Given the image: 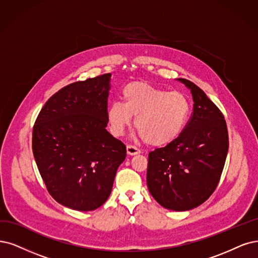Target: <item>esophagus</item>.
Returning a JSON list of instances; mask_svg holds the SVG:
<instances>
[{
    "label": "esophagus",
    "instance_id": "1",
    "mask_svg": "<svg viewBox=\"0 0 258 258\" xmlns=\"http://www.w3.org/2000/svg\"><path fill=\"white\" fill-rule=\"evenodd\" d=\"M126 152L128 155H136L140 153V150L138 148H136L135 146H132V145H127L126 146Z\"/></svg>",
    "mask_w": 258,
    "mask_h": 258
}]
</instances>
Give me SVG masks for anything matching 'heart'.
<instances>
[{"label": "heart", "mask_w": 258, "mask_h": 258, "mask_svg": "<svg viewBox=\"0 0 258 258\" xmlns=\"http://www.w3.org/2000/svg\"><path fill=\"white\" fill-rule=\"evenodd\" d=\"M123 103L113 102L107 109L111 133L121 136L135 117V127L148 145L165 146L175 140L189 117L190 103L179 91H167L148 83L128 84Z\"/></svg>", "instance_id": "b5f03b06"}]
</instances>
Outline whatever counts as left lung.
Returning <instances> with one entry per match:
<instances>
[{
    "label": "left lung",
    "instance_id": "8db88e82",
    "mask_svg": "<svg viewBox=\"0 0 258 258\" xmlns=\"http://www.w3.org/2000/svg\"><path fill=\"white\" fill-rule=\"evenodd\" d=\"M192 94L194 111L180 135L149 153L147 184L156 201L167 209L185 212L213 195L228 151L222 112L196 84L177 79Z\"/></svg>",
    "mask_w": 258,
    "mask_h": 258
}]
</instances>
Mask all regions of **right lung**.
<instances>
[{"mask_svg":"<svg viewBox=\"0 0 258 258\" xmlns=\"http://www.w3.org/2000/svg\"><path fill=\"white\" fill-rule=\"evenodd\" d=\"M111 74L75 82L46 101L33 128V153L59 204L89 212L110 196L126 147L107 132Z\"/></svg>","mask_w":258,"mask_h":258,"instance_id":"add662e5","label":"right lung"}]
</instances>
